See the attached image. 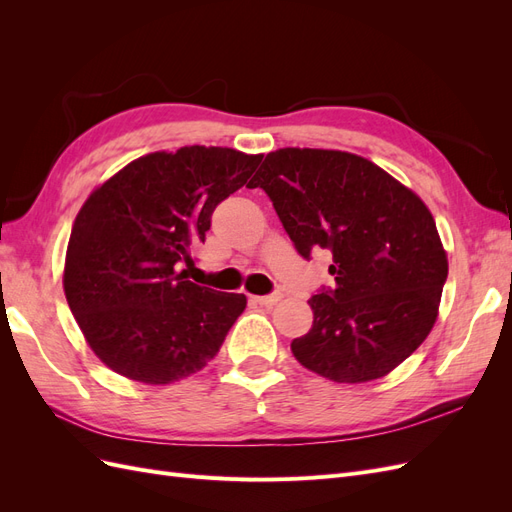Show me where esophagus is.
<instances>
[{
	"label": "esophagus",
	"instance_id": "esophagus-1",
	"mask_svg": "<svg viewBox=\"0 0 512 512\" xmlns=\"http://www.w3.org/2000/svg\"><path fill=\"white\" fill-rule=\"evenodd\" d=\"M254 301H256L258 305L271 307V305H275L277 301H282V292H271V294H265V297H254Z\"/></svg>",
	"mask_w": 512,
	"mask_h": 512
}]
</instances>
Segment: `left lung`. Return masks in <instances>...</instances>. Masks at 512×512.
Returning a JSON list of instances; mask_svg holds the SVG:
<instances>
[{
	"instance_id": "left-lung-1",
	"label": "left lung",
	"mask_w": 512,
	"mask_h": 512,
	"mask_svg": "<svg viewBox=\"0 0 512 512\" xmlns=\"http://www.w3.org/2000/svg\"><path fill=\"white\" fill-rule=\"evenodd\" d=\"M250 188L267 192L303 258L333 254L335 288L307 301L314 324L292 339L294 359L348 384L404 363L436 322L448 275L423 200L374 162L331 149L271 151Z\"/></svg>"
}]
</instances>
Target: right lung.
Segmentation results:
<instances>
[{
    "label": "right lung",
    "mask_w": 512,
    "mask_h": 512,
    "mask_svg": "<svg viewBox=\"0 0 512 512\" xmlns=\"http://www.w3.org/2000/svg\"><path fill=\"white\" fill-rule=\"evenodd\" d=\"M262 156L181 147L130 162L79 211L64 290L98 359L145 384L203 369L247 305L245 294L185 280L211 215L247 183Z\"/></svg>",
    "instance_id": "obj_1"
}]
</instances>
